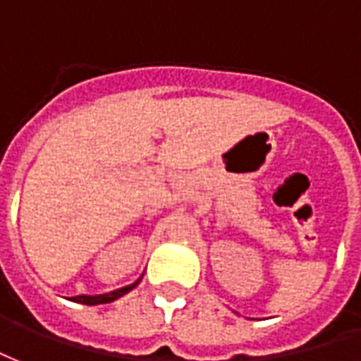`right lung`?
I'll return each instance as SVG.
<instances>
[{
    "label": "right lung",
    "mask_w": 361,
    "mask_h": 361,
    "mask_svg": "<svg viewBox=\"0 0 361 361\" xmlns=\"http://www.w3.org/2000/svg\"><path fill=\"white\" fill-rule=\"evenodd\" d=\"M142 281V277L136 281V283H133V285L128 286H123V288H117V290L113 292H107V294H97V296H86V294H80V296H75L73 298V302H78V304H84V306H97V304H109V302H113V300L121 298V296H125L126 292H130L134 288V286L138 285Z\"/></svg>",
    "instance_id": "right-lung-1"
}]
</instances>
